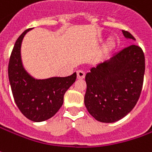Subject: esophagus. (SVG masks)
Here are the masks:
<instances>
[{"instance_id": "34e87169", "label": "esophagus", "mask_w": 152, "mask_h": 152, "mask_svg": "<svg viewBox=\"0 0 152 152\" xmlns=\"http://www.w3.org/2000/svg\"><path fill=\"white\" fill-rule=\"evenodd\" d=\"M77 78L78 79H83L84 77H85V72L82 70V69H79V70H77Z\"/></svg>"}]
</instances>
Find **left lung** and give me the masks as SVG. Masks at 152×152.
<instances>
[{
	"label": "left lung",
	"instance_id": "8db88e82",
	"mask_svg": "<svg viewBox=\"0 0 152 152\" xmlns=\"http://www.w3.org/2000/svg\"><path fill=\"white\" fill-rule=\"evenodd\" d=\"M128 38L132 34L122 30ZM145 69L140 47L130 45L110 60L97 64L87 73L84 104L90 115L101 122H114L134 109L141 94Z\"/></svg>",
	"mask_w": 152,
	"mask_h": 152
}]
</instances>
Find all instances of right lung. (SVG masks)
<instances>
[{
	"label": "right lung",
	"mask_w": 152,
	"mask_h": 152,
	"mask_svg": "<svg viewBox=\"0 0 152 152\" xmlns=\"http://www.w3.org/2000/svg\"><path fill=\"white\" fill-rule=\"evenodd\" d=\"M24 30L18 38L8 64V77L14 101L24 116L33 122H43L51 118L60 109L64 95L75 83L76 73L66 77H53L36 80L24 70L20 57V47Z\"/></svg>",
	"instance_id": "add662e5"
}]
</instances>
